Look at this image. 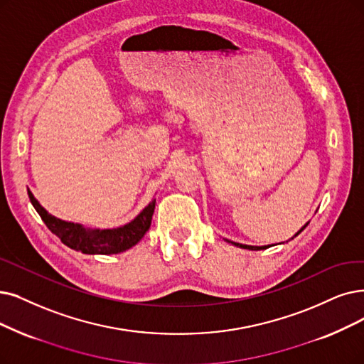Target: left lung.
Segmentation results:
<instances>
[{
    "label": "left lung",
    "mask_w": 364,
    "mask_h": 364,
    "mask_svg": "<svg viewBox=\"0 0 364 364\" xmlns=\"http://www.w3.org/2000/svg\"><path fill=\"white\" fill-rule=\"evenodd\" d=\"M308 224L309 223H306V224H304L297 232H296V235L291 237V239H294L296 236H299L300 235V232L304 230V228H306L308 227ZM225 242H228V243H231V245H235V246H237V248H243V250H251V251H259V250H266V248H269V246H272V245H267V246H251V245H243V243H237V242H231V240H227V239H224Z\"/></svg>",
    "instance_id": "obj_1"
}]
</instances>
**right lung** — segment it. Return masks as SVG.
<instances>
[{"label": "right lung", "mask_w": 364, "mask_h": 364, "mask_svg": "<svg viewBox=\"0 0 364 364\" xmlns=\"http://www.w3.org/2000/svg\"><path fill=\"white\" fill-rule=\"evenodd\" d=\"M28 196H30L34 209L38 212L41 220L45 221V224L55 236L60 237L61 242L67 245L68 248L90 255L119 254L133 248L149 230L156 203L154 198L132 223L118 228L100 230L86 228L82 224L60 220V218L50 215L45 208H43L30 190H28Z\"/></svg>", "instance_id": "add662e5"}]
</instances>
